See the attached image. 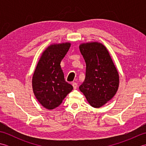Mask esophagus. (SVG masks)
Wrapping results in <instances>:
<instances>
[{"label":"esophagus","instance_id":"obj_1","mask_svg":"<svg viewBox=\"0 0 146 146\" xmlns=\"http://www.w3.org/2000/svg\"><path fill=\"white\" fill-rule=\"evenodd\" d=\"M72 85H73V88H74V89H76L77 86H78V85H77V83H75V82H73V83H72Z\"/></svg>","mask_w":146,"mask_h":146}]
</instances>
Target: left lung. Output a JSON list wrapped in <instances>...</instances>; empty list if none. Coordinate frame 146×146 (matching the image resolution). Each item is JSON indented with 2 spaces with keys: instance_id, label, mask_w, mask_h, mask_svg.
<instances>
[{
  "instance_id": "1",
  "label": "left lung",
  "mask_w": 146,
  "mask_h": 146,
  "mask_svg": "<svg viewBox=\"0 0 146 146\" xmlns=\"http://www.w3.org/2000/svg\"><path fill=\"white\" fill-rule=\"evenodd\" d=\"M79 48L86 63L85 81L79 89L92 107L100 108L117 93L119 73L109 52L102 43H82Z\"/></svg>"
}]
</instances>
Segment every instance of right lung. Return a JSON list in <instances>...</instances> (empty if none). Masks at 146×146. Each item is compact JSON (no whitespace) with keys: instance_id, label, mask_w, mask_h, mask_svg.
I'll return each instance as SVG.
<instances>
[{"instance_id":"right-lung-1","label":"right lung","mask_w":146,"mask_h":146,"mask_svg":"<svg viewBox=\"0 0 146 146\" xmlns=\"http://www.w3.org/2000/svg\"><path fill=\"white\" fill-rule=\"evenodd\" d=\"M70 46V42L49 45L37 64L32 79L33 90L37 100L46 109L58 107L73 89L65 81L60 65Z\"/></svg>"}]
</instances>
